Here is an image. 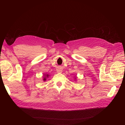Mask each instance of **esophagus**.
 Returning <instances> with one entry per match:
<instances>
[{
  "label": "esophagus",
  "mask_w": 125,
  "mask_h": 125,
  "mask_svg": "<svg viewBox=\"0 0 125 125\" xmlns=\"http://www.w3.org/2000/svg\"><path fill=\"white\" fill-rule=\"evenodd\" d=\"M57 72H58V73H62V70H60V69H58V70H57Z\"/></svg>",
  "instance_id": "obj_1"
}]
</instances>
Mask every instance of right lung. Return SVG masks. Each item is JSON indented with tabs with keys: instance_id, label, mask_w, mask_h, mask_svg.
Listing matches in <instances>:
<instances>
[{
	"instance_id": "1",
	"label": "right lung",
	"mask_w": 125,
	"mask_h": 125,
	"mask_svg": "<svg viewBox=\"0 0 125 125\" xmlns=\"http://www.w3.org/2000/svg\"><path fill=\"white\" fill-rule=\"evenodd\" d=\"M46 76H47V77H48V75H47V74L46 75ZM43 80H44V81H45V80H46V78H45L43 79Z\"/></svg>"
}]
</instances>
